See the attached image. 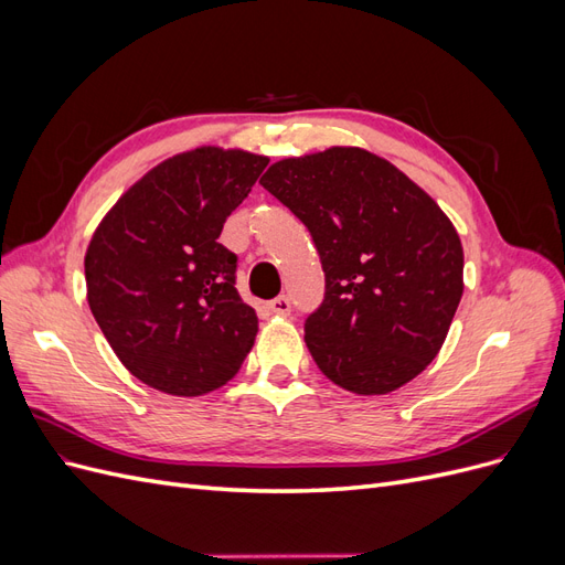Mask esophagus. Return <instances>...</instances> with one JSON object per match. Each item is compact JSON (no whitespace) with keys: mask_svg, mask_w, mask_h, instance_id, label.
Instances as JSON below:
<instances>
[{"mask_svg":"<svg viewBox=\"0 0 565 565\" xmlns=\"http://www.w3.org/2000/svg\"><path fill=\"white\" fill-rule=\"evenodd\" d=\"M268 311L276 313V316H289V311H292V301H289V297H276L268 301Z\"/></svg>","mask_w":565,"mask_h":565,"instance_id":"34e87169","label":"esophagus"}]
</instances>
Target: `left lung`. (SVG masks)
I'll list each match as a JSON object with an SVG mask.
<instances>
[{"mask_svg": "<svg viewBox=\"0 0 565 565\" xmlns=\"http://www.w3.org/2000/svg\"><path fill=\"white\" fill-rule=\"evenodd\" d=\"M262 185L320 254L324 299L303 339L324 377L358 396L415 380L465 292V252L446 212L398 167L353 146L280 160Z\"/></svg>", "mask_w": 565, "mask_h": 565, "instance_id": "obj_1", "label": "left lung"}]
</instances>
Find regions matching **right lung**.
I'll return each instance as SVG.
<instances>
[{
  "label": "right lung",
  "instance_id": "add662e5",
  "mask_svg": "<svg viewBox=\"0 0 565 565\" xmlns=\"http://www.w3.org/2000/svg\"><path fill=\"white\" fill-rule=\"evenodd\" d=\"M266 164L237 148L179 152L136 181L94 231L87 301L136 380L193 398L241 370L259 320L237 295V256L218 235Z\"/></svg>",
  "mask_w": 565,
  "mask_h": 565
}]
</instances>
